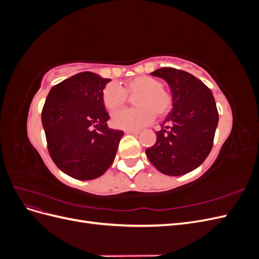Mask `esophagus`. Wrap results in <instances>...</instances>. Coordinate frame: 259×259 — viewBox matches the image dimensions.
<instances>
[{
  "instance_id": "34e87169",
  "label": "esophagus",
  "mask_w": 259,
  "mask_h": 259,
  "mask_svg": "<svg viewBox=\"0 0 259 259\" xmlns=\"http://www.w3.org/2000/svg\"><path fill=\"white\" fill-rule=\"evenodd\" d=\"M125 134H131V135H138L139 132L138 131H131V130H127L125 131Z\"/></svg>"
}]
</instances>
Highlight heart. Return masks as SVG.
Returning <instances> with one entry per match:
<instances>
[{"mask_svg": "<svg viewBox=\"0 0 259 259\" xmlns=\"http://www.w3.org/2000/svg\"><path fill=\"white\" fill-rule=\"evenodd\" d=\"M136 108L122 109L112 114V125L119 130L135 131L150 123L158 116L165 115L171 108L170 94L162 89V83L155 77L138 75L128 80L124 85L109 83L103 90V104L109 111L122 107L128 96H134Z\"/></svg>", "mask_w": 259, "mask_h": 259, "instance_id": "1", "label": "heart"}]
</instances>
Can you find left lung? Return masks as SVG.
<instances>
[{
  "mask_svg": "<svg viewBox=\"0 0 259 259\" xmlns=\"http://www.w3.org/2000/svg\"><path fill=\"white\" fill-rule=\"evenodd\" d=\"M151 75L168 83L173 109L146 154L163 174H187L204 162L213 147L218 124L215 99L204 83L183 70L161 68Z\"/></svg>",
  "mask_w": 259,
  "mask_h": 259,
  "instance_id": "8db88e82",
  "label": "left lung"
}]
</instances>
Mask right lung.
Returning a JSON list of instances; mask_svg holds the SVG:
<instances>
[{"mask_svg": "<svg viewBox=\"0 0 259 259\" xmlns=\"http://www.w3.org/2000/svg\"><path fill=\"white\" fill-rule=\"evenodd\" d=\"M110 79L81 72L51 89L42 110L48 149L57 167L79 180L95 179L112 164L123 131L108 127L103 90Z\"/></svg>", "mask_w": 259, "mask_h": 259, "instance_id": "add662e5", "label": "right lung"}]
</instances>
